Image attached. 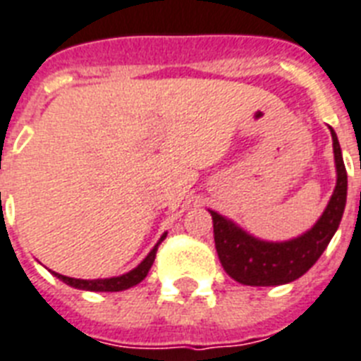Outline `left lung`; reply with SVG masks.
Masks as SVG:
<instances>
[{"label":"left lung","mask_w":361,"mask_h":361,"mask_svg":"<svg viewBox=\"0 0 361 361\" xmlns=\"http://www.w3.org/2000/svg\"><path fill=\"white\" fill-rule=\"evenodd\" d=\"M336 161V189L319 221L302 235L289 241H263L237 226L235 222L211 211L213 235L224 271L243 286H282L297 280L315 265L338 231L347 204V171L338 135L330 128Z\"/></svg>","instance_id":"obj_1"}]
</instances>
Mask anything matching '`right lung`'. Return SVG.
<instances>
[{
	"label": "right lung",
	"mask_w": 361,
	"mask_h": 361,
	"mask_svg": "<svg viewBox=\"0 0 361 361\" xmlns=\"http://www.w3.org/2000/svg\"><path fill=\"white\" fill-rule=\"evenodd\" d=\"M166 231L161 235V239L157 241L154 248L150 250V254L139 263V265L131 269L130 272H126L122 276H113V278H98V280H81V278H70L64 276V274H59V272L51 271L54 276H57L61 282H64L66 286L75 287V289H83V291H99V293H114V291H124V289H130V287L137 286L146 278L150 267L154 265L155 259V252H157V247L161 245V241H165Z\"/></svg>",
	"instance_id": "1"
}]
</instances>
